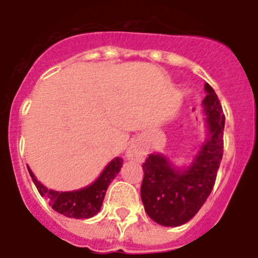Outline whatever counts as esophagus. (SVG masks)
Returning <instances> with one entry per match:
<instances>
[{
  "label": "esophagus",
  "instance_id": "34e87169",
  "mask_svg": "<svg viewBox=\"0 0 258 258\" xmlns=\"http://www.w3.org/2000/svg\"><path fill=\"white\" fill-rule=\"evenodd\" d=\"M145 150L141 145L138 143H133V145L129 146V149L126 151V157L129 160H134V161H143L145 159Z\"/></svg>",
  "mask_w": 258,
  "mask_h": 258
}]
</instances>
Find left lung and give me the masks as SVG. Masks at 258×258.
I'll list each match as a JSON object with an SVG mask.
<instances>
[{"instance_id":"1","label":"left lung","mask_w":258,"mask_h":258,"mask_svg":"<svg viewBox=\"0 0 258 258\" xmlns=\"http://www.w3.org/2000/svg\"><path fill=\"white\" fill-rule=\"evenodd\" d=\"M203 108L208 137L186 169L172 165L163 155L151 154L143 168L141 198L146 213L161 226H179L199 212L212 192L223 155L225 115L217 94L206 84Z\"/></svg>"}]
</instances>
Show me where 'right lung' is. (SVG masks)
<instances>
[{"label": "right lung", "instance_id": "obj_1", "mask_svg": "<svg viewBox=\"0 0 258 258\" xmlns=\"http://www.w3.org/2000/svg\"><path fill=\"white\" fill-rule=\"evenodd\" d=\"M121 166V157H115L90 186L81 190L67 191V192L49 190L36 179L29 168L28 172L40 195L49 200V204L54 211L70 218H90L101 211L107 187L120 172Z\"/></svg>", "mask_w": 258, "mask_h": 258}]
</instances>
